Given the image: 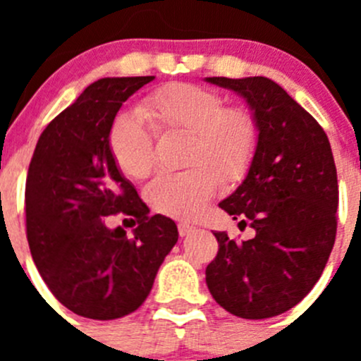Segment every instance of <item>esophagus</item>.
Wrapping results in <instances>:
<instances>
[{
	"mask_svg": "<svg viewBox=\"0 0 361 361\" xmlns=\"http://www.w3.org/2000/svg\"><path fill=\"white\" fill-rule=\"evenodd\" d=\"M194 231H195V227H194V225H190V224H180V225H178V232H180V238H187V235H190Z\"/></svg>",
	"mask_w": 361,
	"mask_h": 361,
	"instance_id": "34e87169",
	"label": "esophagus"
}]
</instances>
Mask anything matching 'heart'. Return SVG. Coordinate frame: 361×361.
<instances>
[{"instance_id":"1","label":"heart","mask_w":361,"mask_h":361,"mask_svg":"<svg viewBox=\"0 0 361 361\" xmlns=\"http://www.w3.org/2000/svg\"><path fill=\"white\" fill-rule=\"evenodd\" d=\"M145 119L159 133L183 130L192 136L190 169L159 174L145 192L148 204L167 216H199L220 188L217 173L228 181L243 178L257 148V123L248 111L225 108L224 97L204 87L169 83L148 94L137 113L116 116L110 129L113 159L133 180L147 178L155 162L154 133Z\"/></svg>"}]
</instances>
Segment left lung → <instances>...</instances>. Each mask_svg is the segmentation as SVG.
I'll return each mask as SVG.
<instances>
[{
    "mask_svg": "<svg viewBox=\"0 0 361 361\" xmlns=\"http://www.w3.org/2000/svg\"><path fill=\"white\" fill-rule=\"evenodd\" d=\"M206 82L234 90L257 123V148L245 181L218 206L255 238L235 243L214 232L216 258L206 267L214 300L245 319L297 305L322 276L336 243L338 185L325 130L283 87L265 76Z\"/></svg>",
    "mask_w": 361,
    "mask_h": 361,
    "instance_id": "1",
    "label": "left lung"
}]
</instances>
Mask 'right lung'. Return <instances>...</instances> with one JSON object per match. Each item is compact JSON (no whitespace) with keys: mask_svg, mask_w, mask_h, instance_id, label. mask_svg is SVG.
I'll use <instances>...</instances> for the list:
<instances>
[{"mask_svg":"<svg viewBox=\"0 0 361 361\" xmlns=\"http://www.w3.org/2000/svg\"><path fill=\"white\" fill-rule=\"evenodd\" d=\"M155 76L101 78L39 136L25 180V228L36 269L75 314L116 319L136 311L178 241L171 218L150 216L116 166L108 136L116 113ZM122 212L130 238L104 218Z\"/></svg>","mask_w":361,"mask_h":361,"instance_id":"obj_1","label":"right lung"}]
</instances>
